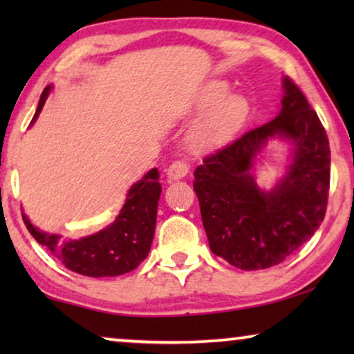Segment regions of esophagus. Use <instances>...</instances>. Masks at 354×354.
I'll return each instance as SVG.
<instances>
[{
  "label": "esophagus",
  "mask_w": 354,
  "mask_h": 354,
  "mask_svg": "<svg viewBox=\"0 0 354 354\" xmlns=\"http://www.w3.org/2000/svg\"><path fill=\"white\" fill-rule=\"evenodd\" d=\"M190 171V166L185 161H174L171 166L167 167V177L171 180H178V178H183Z\"/></svg>",
  "instance_id": "esophagus-1"
}]
</instances>
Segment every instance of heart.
Here are the masks:
<instances>
[{
  "instance_id": "1",
  "label": "heart",
  "mask_w": 354,
  "mask_h": 354,
  "mask_svg": "<svg viewBox=\"0 0 354 354\" xmlns=\"http://www.w3.org/2000/svg\"><path fill=\"white\" fill-rule=\"evenodd\" d=\"M196 111L209 109L192 132V147L200 151L219 148L243 129L250 118L251 104L243 95H229V85L211 80L195 98Z\"/></svg>"
}]
</instances>
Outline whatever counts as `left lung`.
<instances>
[{
  "mask_svg": "<svg viewBox=\"0 0 354 354\" xmlns=\"http://www.w3.org/2000/svg\"><path fill=\"white\" fill-rule=\"evenodd\" d=\"M282 109L196 167L193 188L209 248L241 270L268 269L303 246L326 216L330 183L328 138L301 90L282 79ZM292 145L286 174L270 191L254 178L270 139Z\"/></svg>",
  "mask_w": 354,
  "mask_h": 354,
  "instance_id": "left-lung-1",
  "label": "left lung"
}]
</instances>
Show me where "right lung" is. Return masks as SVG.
<instances>
[{
  "instance_id": "add662e5",
  "label": "right lung",
  "mask_w": 354,
  "mask_h": 354,
  "mask_svg": "<svg viewBox=\"0 0 354 354\" xmlns=\"http://www.w3.org/2000/svg\"><path fill=\"white\" fill-rule=\"evenodd\" d=\"M53 85H48L38 101L30 125L40 115ZM158 169H151L129 188L124 206L113 224L93 235L69 240L59 234L40 230L26 214L22 219L38 243L46 246L72 272L86 277H115L127 274L147 258L156 229L158 201L161 196Z\"/></svg>"
}]
</instances>
